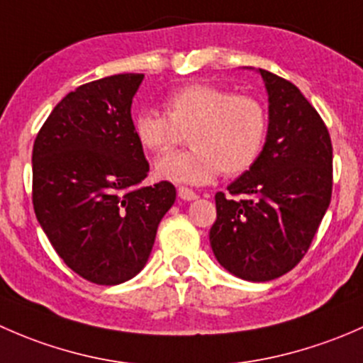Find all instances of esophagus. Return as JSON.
<instances>
[{
	"mask_svg": "<svg viewBox=\"0 0 363 363\" xmlns=\"http://www.w3.org/2000/svg\"><path fill=\"white\" fill-rule=\"evenodd\" d=\"M177 195H179V199L188 200V202H191V200H196V199H199V195H196V193L193 191V189L186 188V186H179Z\"/></svg>",
	"mask_w": 363,
	"mask_h": 363,
	"instance_id": "34e87169",
	"label": "esophagus"
}]
</instances>
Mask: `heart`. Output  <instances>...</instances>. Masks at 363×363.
I'll return each mask as SVG.
<instances>
[{
	"instance_id": "b5f03b06",
	"label": "heart",
	"mask_w": 363,
	"mask_h": 363,
	"mask_svg": "<svg viewBox=\"0 0 363 363\" xmlns=\"http://www.w3.org/2000/svg\"><path fill=\"white\" fill-rule=\"evenodd\" d=\"M164 113L142 111L133 119L137 140L152 152L172 151L188 135L189 151L156 163L164 181L207 184L221 172L235 177L262 155L269 113L258 98L214 84H188L163 100Z\"/></svg>"
}]
</instances>
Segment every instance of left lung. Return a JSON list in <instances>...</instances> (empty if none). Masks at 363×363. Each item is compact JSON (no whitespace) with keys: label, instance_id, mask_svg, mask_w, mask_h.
Wrapping results in <instances>:
<instances>
[{"label":"left lung","instance_id":"obj_1","mask_svg":"<svg viewBox=\"0 0 363 363\" xmlns=\"http://www.w3.org/2000/svg\"><path fill=\"white\" fill-rule=\"evenodd\" d=\"M269 93V131L250 170L216 193L208 239L233 276L263 283L306 256L332 199V140L316 108L290 80L259 69Z\"/></svg>","mask_w":363,"mask_h":363}]
</instances>
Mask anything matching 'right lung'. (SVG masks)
Wrapping results in <instances>:
<instances>
[{
    "label": "right lung",
    "instance_id": "right-lung-1",
    "mask_svg": "<svg viewBox=\"0 0 363 363\" xmlns=\"http://www.w3.org/2000/svg\"><path fill=\"white\" fill-rule=\"evenodd\" d=\"M142 73L82 84L54 107L33 145V207L60 258L86 281L113 286L147 263L175 202L172 182L144 184L149 163L131 101Z\"/></svg>",
    "mask_w": 363,
    "mask_h": 363
}]
</instances>
